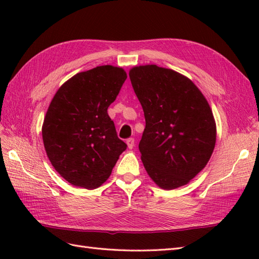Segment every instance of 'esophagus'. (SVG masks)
I'll return each instance as SVG.
<instances>
[{"mask_svg": "<svg viewBox=\"0 0 259 259\" xmlns=\"http://www.w3.org/2000/svg\"><path fill=\"white\" fill-rule=\"evenodd\" d=\"M126 146H128L129 149H133V148L135 147V139L134 138L126 139Z\"/></svg>", "mask_w": 259, "mask_h": 259, "instance_id": "esophagus-1", "label": "esophagus"}]
</instances>
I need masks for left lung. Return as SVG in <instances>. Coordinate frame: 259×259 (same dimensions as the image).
Here are the masks:
<instances>
[{"instance_id": "8db88e82", "label": "left lung", "mask_w": 259, "mask_h": 259, "mask_svg": "<svg viewBox=\"0 0 259 259\" xmlns=\"http://www.w3.org/2000/svg\"><path fill=\"white\" fill-rule=\"evenodd\" d=\"M129 76L146 119L139 142L146 171L162 189L187 185L216 145L210 106L194 82L171 69L139 65Z\"/></svg>"}]
</instances>
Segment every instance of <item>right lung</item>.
<instances>
[{
    "mask_svg": "<svg viewBox=\"0 0 259 259\" xmlns=\"http://www.w3.org/2000/svg\"><path fill=\"white\" fill-rule=\"evenodd\" d=\"M126 79L122 68L101 65L73 75L48 108L42 138L52 166L76 187L96 189L126 149L108 114Z\"/></svg>",
    "mask_w": 259,
    "mask_h": 259,
    "instance_id": "obj_1",
    "label": "right lung"
}]
</instances>
